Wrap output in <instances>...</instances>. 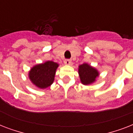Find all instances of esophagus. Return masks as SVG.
<instances>
[{"label":"esophagus","mask_w":133,"mask_h":133,"mask_svg":"<svg viewBox=\"0 0 133 133\" xmlns=\"http://www.w3.org/2000/svg\"><path fill=\"white\" fill-rule=\"evenodd\" d=\"M64 63L65 65H70L72 63V61L70 59H65L64 61Z\"/></svg>","instance_id":"34e87169"}]
</instances>
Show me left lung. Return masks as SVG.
I'll return each instance as SVG.
<instances>
[{
  "instance_id": "8db88e82",
  "label": "left lung",
  "mask_w": 133,
  "mask_h": 133,
  "mask_svg": "<svg viewBox=\"0 0 133 133\" xmlns=\"http://www.w3.org/2000/svg\"><path fill=\"white\" fill-rule=\"evenodd\" d=\"M79 74L81 83L84 85H88L95 81L96 77H98L99 73L95 69L87 63L79 65Z\"/></svg>"
}]
</instances>
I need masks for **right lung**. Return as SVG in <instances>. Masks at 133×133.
Instances as JSON below:
<instances>
[{"label":"right lung","instance_id":"1","mask_svg":"<svg viewBox=\"0 0 133 133\" xmlns=\"http://www.w3.org/2000/svg\"><path fill=\"white\" fill-rule=\"evenodd\" d=\"M58 64L53 61L38 64L33 67L30 73L29 77L32 83L40 88L49 87L54 81L56 70Z\"/></svg>","mask_w":133,"mask_h":133}]
</instances>
